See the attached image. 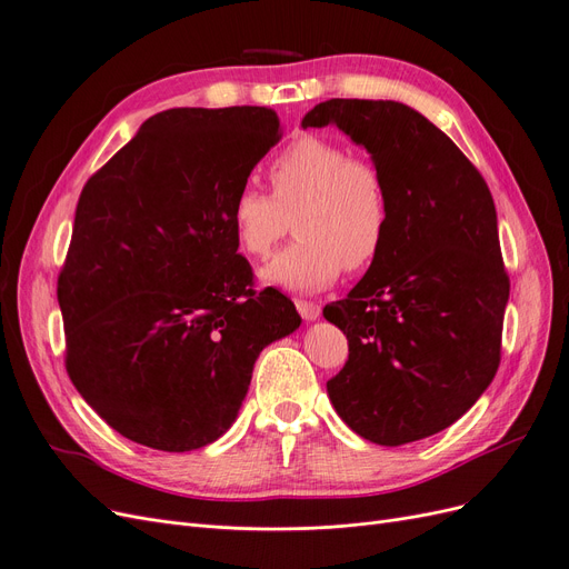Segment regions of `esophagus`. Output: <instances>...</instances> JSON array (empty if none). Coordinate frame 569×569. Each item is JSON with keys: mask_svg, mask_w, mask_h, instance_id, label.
I'll list each match as a JSON object with an SVG mask.
<instances>
[{"mask_svg": "<svg viewBox=\"0 0 569 569\" xmlns=\"http://www.w3.org/2000/svg\"><path fill=\"white\" fill-rule=\"evenodd\" d=\"M296 307H298V311H300V317L305 319V321H317L319 317H321V305H317V302H311V300H296Z\"/></svg>", "mask_w": 569, "mask_h": 569, "instance_id": "34e87169", "label": "esophagus"}]
</instances>
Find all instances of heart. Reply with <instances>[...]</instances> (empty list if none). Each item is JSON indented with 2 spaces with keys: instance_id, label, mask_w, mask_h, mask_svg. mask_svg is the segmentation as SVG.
Listing matches in <instances>:
<instances>
[{
  "instance_id": "heart-1",
  "label": "heart",
  "mask_w": 569,
  "mask_h": 569,
  "mask_svg": "<svg viewBox=\"0 0 569 569\" xmlns=\"http://www.w3.org/2000/svg\"><path fill=\"white\" fill-rule=\"evenodd\" d=\"M271 194L243 184L229 203V222L250 258H269L296 220L298 239L264 269L267 283L288 290H321L342 269H368L389 234L387 182L370 159L345 144L305 136L271 159Z\"/></svg>"
}]
</instances>
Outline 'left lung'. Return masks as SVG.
<instances>
[{
    "mask_svg": "<svg viewBox=\"0 0 569 569\" xmlns=\"http://www.w3.org/2000/svg\"><path fill=\"white\" fill-rule=\"evenodd\" d=\"M328 123L370 152L391 218L380 258L323 309L349 340L326 387L351 431L406 446L448 429L495 380L509 302L497 210L478 168L408 104L332 98L302 119Z\"/></svg>",
    "mask_w": 569,
    "mask_h": 569,
    "instance_id": "8db88e82",
    "label": "left lung"
}]
</instances>
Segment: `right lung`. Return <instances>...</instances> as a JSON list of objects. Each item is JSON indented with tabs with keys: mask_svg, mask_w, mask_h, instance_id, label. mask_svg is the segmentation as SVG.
I'll use <instances>...</instances> for the list:
<instances>
[{
	"mask_svg": "<svg viewBox=\"0 0 569 569\" xmlns=\"http://www.w3.org/2000/svg\"><path fill=\"white\" fill-rule=\"evenodd\" d=\"M281 140L267 108H178L83 184L58 277L72 385L133 443L187 452L239 415L260 351L302 319L252 290L229 203Z\"/></svg>",
	"mask_w": 569,
	"mask_h": 569,
	"instance_id": "obj_1",
	"label": "right lung"
}]
</instances>
